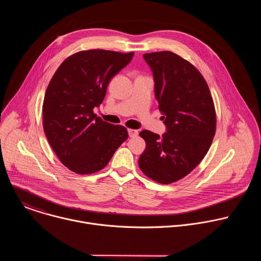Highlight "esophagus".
<instances>
[{
  "mask_svg": "<svg viewBox=\"0 0 261 261\" xmlns=\"http://www.w3.org/2000/svg\"><path fill=\"white\" fill-rule=\"evenodd\" d=\"M128 133L130 137H136L138 135V130L135 129H128Z\"/></svg>",
  "mask_w": 261,
  "mask_h": 261,
  "instance_id": "34e87169",
  "label": "esophagus"
}]
</instances>
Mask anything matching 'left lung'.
<instances>
[{"label": "left lung", "mask_w": 261, "mask_h": 261, "mask_svg": "<svg viewBox=\"0 0 261 261\" xmlns=\"http://www.w3.org/2000/svg\"><path fill=\"white\" fill-rule=\"evenodd\" d=\"M155 82V95L166 132L139 135L145 150L138 160L141 171L160 184L189 174L204 158L216 133V111L208 86L187 60L171 51L144 54Z\"/></svg>", "instance_id": "8db88e82"}]
</instances>
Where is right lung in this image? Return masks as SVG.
Segmentation results:
<instances>
[{
	"label": "right lung",
	"instance_id": "obj_1",
	"mask_svg": "<svg viewBox=\"0 0 261 261\" xmlns=\"http://www.w3.org/2000/svg\"><path fill=\"white\" fill-rule=\"evenodd\" d=\"M134 53L90 49L68 57L46 89L42 114L47 140L60 161L79 174L103 169L128 138L124 126L94 114L107 86Z\"/></svg>",
	"mask_w": 261,
	"mask_h": 261
}]
</instances>
